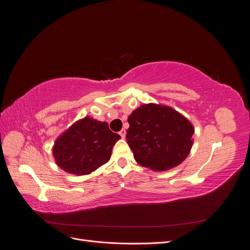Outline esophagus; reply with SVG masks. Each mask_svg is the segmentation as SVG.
<instances>
[{
    "label": "esophagus",
    "mask_w": 250,
    "mask_h": 250,
    "mask_svg": "<svg viewBox=\"0 0 250 250\" xmlns=\"http://www.w3.org/2000/svg\"><path fill=\"white\" fill-rule=\"evenodd\" d=\"M119 133H120V135H121V138L125 139V137H126V130H125V129H122Z\"/></svg>",
    "instance_id": "esophagus-1"
}]
</instances>
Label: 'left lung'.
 Returning <instances> with one entry per match:
<instances>
[{"label":"left lung","mask_w":250,"mask_h":250,"mask_svg":"<svg viewBox=\"0 0 250 250\" xmlns=\"http://www.w3.org/2000/svg\"><path fill=\"white\" fill-rule=\"evenodd\" d=\"M126 140L134 160L153 171L183 163L193 145L194 127L181 113L161 104H143L128 118Z\"/></svg>","instance_id":"left-lung-1"}]
</instances>
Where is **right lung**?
Instances as JSON below:
<instances>
[{"mask_svg":"<svg viewBox=\"0 0 250 250\" xmlns=\"http://www.w3.org/2000/svg\"><path fill=\"white\" fill-rule=\"evenodd\" d=\"M121 139L106 122L85 117L60 134L53 146L58 167L75 175H87L106 164Z\"/></svg>","mask_w":250,"mask_h":250,"instance_id":"obj_1","label":"right lung"}]
</instances>
